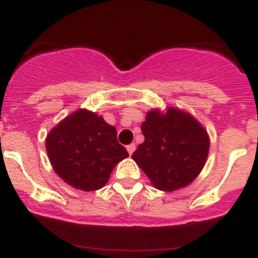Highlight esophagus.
I'll return each instance as SVG.
<instances>
[{
    "label": "esophagus",
    "mask_w": 258,
    "mask_h": 258,
    "mask_svg": "<svg viewBox=\"0 0 258 258\" xmlns=\"http://www.w3.org/2000/svg\"><path fill=\"white\" fill-rule=\"evenodd\" d=\"M127 152H128L130 154H132L134 153V152H135V149H136V145L135 144H130V145H127Z\"/></svg>",
    "instance_id": "1"
}]
</instances>
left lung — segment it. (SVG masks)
<instances>
[{
    "label": "left lung",
    "mask_w": 258,
    "mask_h": 258,
    "mask_svg": "<svg viewBox=\"0 0 258 258\" xmlns=\"http://www.w3.org/2000/svg\"><path fill=\"white\" fill-rule=\"evenodd\" d=\"M145 140L132 158L162 191H175L195 180L209 153L207 131L194 116L169 107L152 110L142 124Z\"/></svg>",
    "instance_id": "1"
}]
</instances>
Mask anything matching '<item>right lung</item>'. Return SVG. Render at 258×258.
Listing matches in <instances>:
<instances>
[{"label": "right lung", "instance_id": "right-lung-1", "mask_svg": "<svg viewBox=\"0 0 258 258\" xmlns=\"http://www.w3.org/2000/svg\"><path fill=\"white\" fill-rule=\"evenodd\" d=\"M46 152L58 175L83 191L104 187L116 163L128 157L126 148L118 143L115 127L83 109L49 132Z\"/></svg>", "mask_w": 258, "mask_h": 258}]
</instances>
